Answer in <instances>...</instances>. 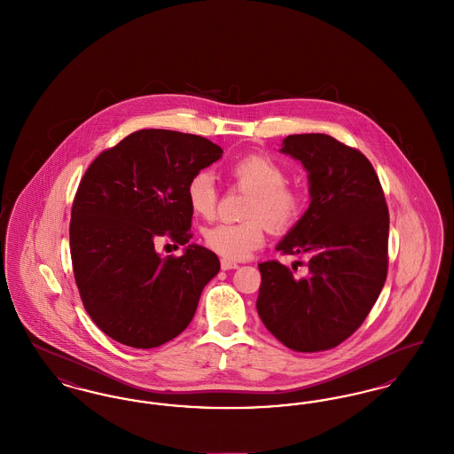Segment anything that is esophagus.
I'll use <instances>...</instances> for the list:
<instances>
[{
	"mask_svg": "<svg viewBox=\"0 0 454 454\" xmlns=\"http://www.w3.org/2000/svg\"><path fill=\"white\" fill-rule=\"evenodd\" d=\"M221 269L223 270H231V269H238L237 262L228 259H221Z\"/></svg>",
	"mask_w": 454,
	"mask_h": 454,
	"instance_id": "obj_1",
	"label": "esophagus"
}]
</instances>
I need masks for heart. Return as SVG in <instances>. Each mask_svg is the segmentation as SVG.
Here are the masks:
<instances>
[{
  "mask_svg": "<svg viewBox=\"0 0 454 454\" xmlns=\"http://www.w3.org/2000/svg\"><path fill=\"white\" fill-rule=\"evenodd\" d=\"M230 175L252 195L239 223H219L204 231V243L228 260L247 259L265 239V221L276 231L294 226L302 215L300 191L286 185L287 173L278 161L263 154H247L230 167ZM187 202L195 216L211 219L216 213L217 194L209 173H197L187 185Z\"/></svg>",
  "mask_w": 454,
  "mask_h": 454,
  "instance_id": "obj_1",
  "label": "heart"
}]
</instances>
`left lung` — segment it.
Returning <instances> with one entry per match:
<instances>
[{
  "label": "left lung",
  "mask_w": 454,
  "mask_h": 454,
  "mask_svg": "<svg viewBox=\"0 0 454 454\" xmlns=\"http://www.w3.org/2000/svg\"><path fill=\"white\" fill-rule=\"evenodd\" d=\"M281 153L308 173L309 206L278 243L308 274L259 263L260 320L298 352L337 347L366 320L388 272V207L366 156L326 134H291ZM294 269V267H293Z\"/></svg>",
  "instance_id": "left-lung-1"
}]
</instances>
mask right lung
I'll list each match as a JSON object with an SVG mask.
<instances>
[{"instance_id": "add662e5", "label": "right lung", "mask_w": 454, "mask_h": 454, "mask_svg": "<svg viewBox=\"0 0 454 454\" xmlns=\"http://www.w3.org/2000/svg\"><path fill=\"white\" fill-rule=\"evenodd\" d=\"M223 156L213 141L176 130L141 129L98 154L71 209L73 272L90 318L115 342L161 346L194 318L216 254L191 243L161 260L153 241L192 238L187 185Z\"/></svg>"}]
</instances>
